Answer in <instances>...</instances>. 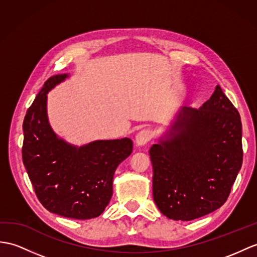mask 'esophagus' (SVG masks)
<instances>
[{"label": "esophagus", "instance_id": "34e87169", "mask_svg": "<svg viewBox=\"0 0 257 257\" xmlns=\"http://www.w3.org/2000/svg\"><path fill=\"white\" fill-rule=\"evenodd\" d=\"M153 137V133L152 131L149 130H142L141 132L137 133L136 137H135V142L137 146H144L146 145L148 142H150Z\"/></svg>", "mask_w": 257, "mask_h": 257}]
</instances>
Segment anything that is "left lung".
Listing matches in <instances>:
<instances>
[{
	"label": "left lung",
	"mask_w": 257,
	"mask_h": 257,
	"mask_svg": "<svg viewBox=\"0 0 257 257\" xmlns=\"http://www.w3.org/2000/svg\"><path fill=\"white\" fill-rule=\"evenodd\" d=\"M153 196L169 219L189 221L226 203L243 160L239 112L220 86L199 109L183 107L149 149Z\"/></svg>",
	"instance_id": "1"
}]
</instances>
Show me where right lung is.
<instances>
[{
	"label": "right lung",
	"mask_w": 257,
	"mask_h": 257,
	"mask_svg": "<svg viewBox=\"0 0 257 257\" xmlns=\"http://www.w3.org/2000/svg\"><path fill=\"white\" fill-rule=\"evenodd\" d=\"M66 77H50L27 110L22 155L43 207L84 220L100 216L108 206L115 169L132 154L133 142L125 137L77 147L59 139L48 121L47 93Z\"/></svg>",
	"instance_id": "1"
}]
</instances>
